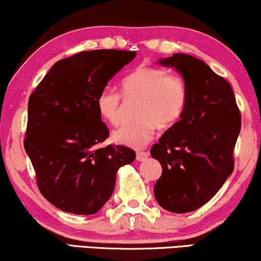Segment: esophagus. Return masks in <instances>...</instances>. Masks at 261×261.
<instances>
[{
	"label": "esophagus",
	"mask_w": 261,
	"mask_h": 261,
	"mask_svg": "<svg viewBox=\"0 0 261 261\" xmlns=\"http://www.w3.org/2000/svg\"><path fill=\"white\" fill-rule=\"evenodd\" d=\"M148 152H145V151H137L136 152V159H137V161H139V162H141V161H144V160H146L148 159Z\"/></svg>",
	"instance_id": "34e87169"
}]
</instances>
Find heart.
<instances>
[{
	"label": "heart",
	"mask_w": 261,
	"mask_h": 261,
	"mask_svg": "<svg viewBox=\"0 0 261 261\" xmlns=\"http://www.w3.org/2000/svg\"><path fill=\"white\" fill-rule=\"evenodd\" d=\"M127 102H137L136 120L112 132L113 141L131 148H142L153 138L156 126L170 130L185 115L188 92L183 80L159 66L141 65L123 80V94L108 86L97 98L98 111L112 125L122 123Z\"/></svg>",
	"instance_id": "b5f03b06"
}]
</instances>
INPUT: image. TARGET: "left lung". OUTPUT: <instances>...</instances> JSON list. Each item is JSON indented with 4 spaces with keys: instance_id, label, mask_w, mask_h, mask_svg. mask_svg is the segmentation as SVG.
<instances>
[{
    "instance_id": "1",
    "label": "left lung",
    "mask_w": 261,
    "mask_h": 261,
    "mask_svg": "<svg viewBox=\"0 0 261 261\" xmlns=\"http://www.w3.org/2000/svg\"><path fill=\"white\" fill-rule=\"evenodd\" d=\"M160 62L181 73L188 102L150 150L162 166L153 194L161 207L182 214L207 203L233 172L241 115L229 83L202 60L177 53Z\"/></svg>"
}]
</instances>
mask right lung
Here are the masks:
<instances>
[{
    "mask_svg": "<svg viewBox=\"0 0 261 261\" xmlns=\"http://www.w3.org/2000/svg\"><path fill=\"white\" fill-rule=\"evenodd\" d=\"M135 57L80 52L56 62L29 95L24 149L40 193L60 211L95 214L111 197L118 169L136 159L123 145L98 148L110 131L97 106L100 91Z\"/></svg>",
    "mask_w": 261,
    "mask_h": 261,
    "instance_id": "obj_1",
    "label": "right lung"
}]
</instances>
